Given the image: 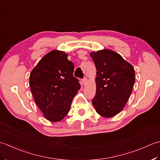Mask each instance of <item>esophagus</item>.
<instances>
[{"instance_id":"34e87169","label":"esophagus","mask_w":160,"mask_h":160,"mask_svg":"<svg viewBox=\"0 0 160 160\" xmlns=\"http://www.w3.org/2000/svg\"><path fill=\"white\" fill-rule=\"evenodd\" d=\"M82 84L83 85V86H85V85H86V83H87V82H88V79L86 77H85V78H83V79H82Z\"/></svg>"}]
</instances>
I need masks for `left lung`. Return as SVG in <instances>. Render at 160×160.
I'll return each instance as SVG.
<instances>
[{"mask_svg": "<svg viewBox=\"0 0 160 160\" xmlns=\"http://www.w3.org/2000/svg\"><path fill=\"white\" fill-rule=\"evenodd\" d=\"M90 57L97 70L92 104L101 116L112 117L128 102L135 83V70L121 55L108 49L92 52Z\"/></svg>", "mask_w": 160, "mask_h": 160, "instance_id": "left-lung-1", "label": "left lung"}]
</instances>
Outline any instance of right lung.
Here are the masks:
<instances>
[{
    "label": "right lung",
    "mask_w": 160,
    "mask_h": 160,
    "mask_svg": "<svg viewBox=\"0 0 160 160\" xmlns=\"http://www.w3.org/2000/svg\"><path fill=\"white\" fill-rule=\"evenodd\" d=\"M74 64L63 51L45 54L30 73V86L36 103L50 122L63 119L81 85L74 77Z\"/></svg>",
    "instance_id": "right-lung-1"
}]
</instances>
